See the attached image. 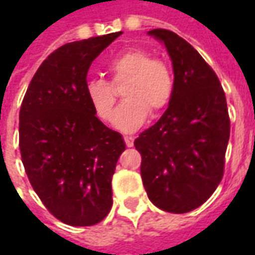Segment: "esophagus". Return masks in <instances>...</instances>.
I'll return each instance as SVG.
<instances>
[{
	"label": "esophagus",
	"instance_id": "esophagus-1",
	"mask_svg": "<svg viewBox=\"0 0 255 255\" xmlns=\"http://www.w3.org/2000/svg\"><path fill=\"white\" fill-rule=\"evenodd\" d=\"M124 142H126V144H127L128 147H131L133 144V138L132 136H129V135H126V136H124Z\"/></svg>",
	"mask_w": 255,
	"mask_h": 255
}]
</instances>
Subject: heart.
Here are the masks:
<instances>
[{"instance_id":"heart-1","label":"heart","mask_w":255,"mask_h":255,"mask_svg":"<svg viewBox=\"0 0 255 255\" xmlns=\"http://www.w3.org/2000/svg\"><path fill=\"white\" fill-rule=\"evenodd\" d=\"M112 83L126 82L123 89L124 102L113 117V126L123 132H132L143 126L150 112L158 116L165 111L173 95V75L169 65L161 58L142 49H128L117 54L108 64ZM84 94L95 115L109 122L116 105V95L111 83L102 78L86 82Z\"/></svg>"}]
</instances>
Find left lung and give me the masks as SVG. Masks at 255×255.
Returning <instances> with one entry per match:
<instances>
[{
  "label": "left lung",
  "mask_w": 255,
  "mask_h": 255,
  "mask_svg": "<svg viewBox=\"0 0 255 255\" xmlns=\"http://www.w3.org/2000/svg\"><path fill=\"white\" fill-rule=\"evenodd\" d=\"M162 42L173 67V95L165 113L135 139L149 199L169 213L206 202L223 179L230 139L224 90L202 56L164 28L147 32Z\"/></svg>",
  "instance_id": "1"
}]
</instances>
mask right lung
<instances>
[{
  "label": "right lung",
  "mask_w": 255,
  "mask_h": 255,
  "mask_svg": "<svg viewBox=\"0 0 255 255\" xmlns=\"http://www.w3.org/2000/svg\"><path fill=\"white\" fill-rule=\"evenodd\" d=\"M122 34L58 47L38 68L20 108L28 180L49 212L73 227L100 223L113 203L112 176L126 143L95 116L84 86L91 63Z\"/></svg>",
  "instance_id": "obj_1"
}]
</instances>
